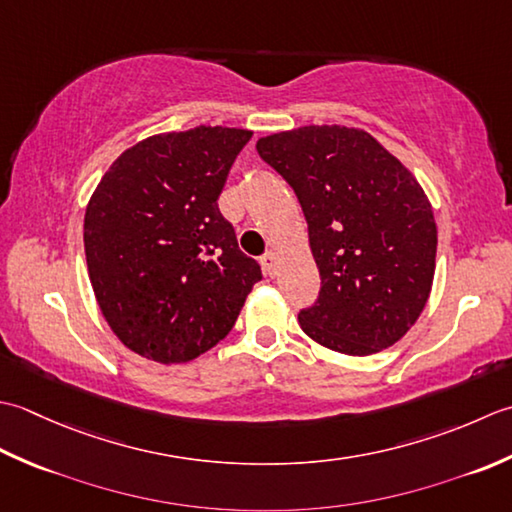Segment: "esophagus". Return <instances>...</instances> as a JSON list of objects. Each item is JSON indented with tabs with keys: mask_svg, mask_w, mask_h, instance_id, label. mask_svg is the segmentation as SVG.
<instances>
[{
	"mask_svg": "<svg viewBox=\"0 0 512 512\" xmlns=\"http://www.w3.org/2000/svg\"><path fill=\"white\" fill-rule=\"evenodd\" d=\"M260 265H263L267 276H276V256L274 254L267 252L263 258H260Z\"/></svg>",
	"mask_w": 512,
	"mask_h": 512,
	"instance_id": "obj_1",
	"label": "esophagus"
}]
</instances>
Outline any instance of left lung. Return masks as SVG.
Instances as JSON below:
<instances>
[{
	"label": "left lung",
	"mask_w": 512,
	"mask_h": 512,
	"mask_svg": "<svg viewBox=\"0 0 512 512\" xmlns=\"http://www.w3.org/2000/svg\"><path fill=\"white\" fill-rule=\"evenodd\" d=\"M256 150L307 218L320 296L298 314L302 331L344 356L391 347L433 287L437 225L422 185L378 139L347 125L267 134Z\"/></svg>",
	"instance_id": "left-lung-1"
}]
</instances>
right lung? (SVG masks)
Masks as SVG:
<instances>
[{"instance_id":"1","label":"right lung","mask_w":512,"mask_h":512,"mask_svg":"<svg viewBox=\"0 0 512 512\" xmlns=\"http://www.w3.org/2000/svg\"><path fill=\"white\" fill-rule=\"evenodd\" d=\"M252 130L198 125L117 156L83 216L88 276L125 347L190 362L221 342L263 274L221 210L229 168Z\"/></svg>"}]
</instances>
